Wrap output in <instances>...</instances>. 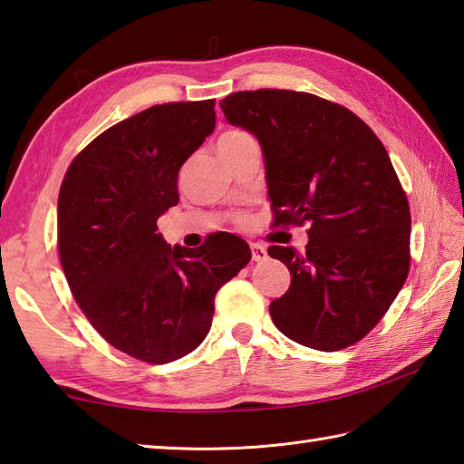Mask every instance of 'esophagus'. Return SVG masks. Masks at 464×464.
I'll use <instances>...</instances> for the list:
<instances>
[{
	"label": "esophagus",
	"instance_id": "obj_1",
	"mask_svg": "<svg viewBox=\"0 0 464 464\" xmlns=\"http://www.w3.org/2000/svg\"><path fill=\"white\" fill-rule=\"evenodd\" d=\"M251 255H253V261H267L269 257L267 247H263L259 243H251Z\"/></svg>",
	"mask_w": 464,
	"mask_h": 464
}]
</instances>
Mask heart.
Returning a JSON list of instances; mask_svg holds the SVG:
<instances>
[{"mask_svg": "<svg viewBox=\"0 0 464 464\" xmlns=\"http://www.w3.org/2000/svg\"><path fill=\"white\" fill-rule=\"evenodd\" d=\"M245 140H249L247 133H243V131H227L219 140V143H239V141H245Z\"/></svg>", "mask_w": 464, "mask_h": 464, "instance_id": "obj_1", "label": "heart"}]
</instances>
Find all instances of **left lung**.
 <instances>
[{
    "instance_id": "1",
    "label": "left lung",
    "mask_w": 464,
    "mask_h": 464,
    "mask_svg": "<svg viewBox=\"0 0 464 464\" xmlns=\"http://www.w3.org/2000/svg\"><path fill=\"white\" fill-rule=\"evenodd\" d=\"M225 120L259 141L275 223H311L304 253L273 245L291 273L269 304L275 327L317 351L361 341L409 275L411 213L389 153L371 127L317 95H227Z\"/></svg>"
}]
</instances>
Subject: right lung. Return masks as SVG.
I'll list each match as a JSON object with an SVG mask.
<instances>
[{"instance_id": "right-lung-1", "label": "right lung", "mask_w": 464, "mask_h": 464, "mask_svg": "<svg viewBox=\"0 0 464 464\" xmlns=\"http://www.w3.org/2000/svg\"><path fill=\"white\" fill-rule=\"evenodd\" d=\"M215 100L163 103L103 131L69 165L57 199L59 259L85 317L135 359L163 364L199 347L215 295L251 259L237 235L167 245L157 219L179 203L177 175L215 130Z\"/></svg>"}]
</instances>
